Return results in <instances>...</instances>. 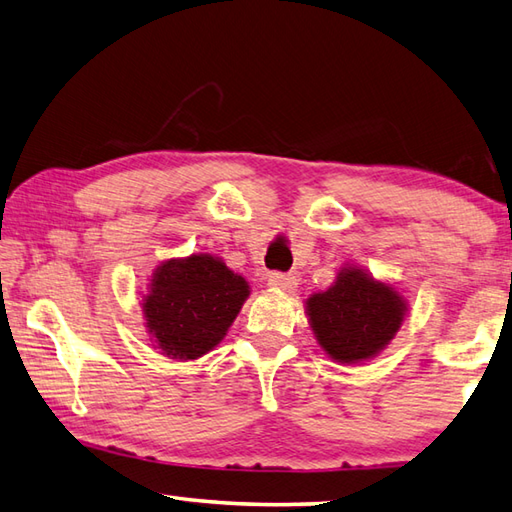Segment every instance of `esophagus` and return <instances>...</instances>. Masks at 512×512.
<instances>
[{"mask_svg": "<svg viewBox=\"0 0 512 512\" xmlns=\"http://www.w3.org/2000/svg\"><path fill=\"white\" fill-rule=\"evenodd\" d=\"M268 284L277 288V290H284V292H295L297 288V279L292 275L286 273H270L268 275Z\"/></svg>", "mask_w": 512, "mask_h": 512, "instance_id": "esophagus-1", "label": "esophagus"}]
</instances>
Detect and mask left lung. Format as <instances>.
<instances>
[{
  "instance_id": "1",
  "label": "left lung",
  "mask_w": 512,
  "mask_h": 512,
  "mask_svg": "<svg viewBox=\"0 0 512 512\" xmlns=\"http://www.w3.org/2000/svg\"><path fill=\"white\" fill-rule=\"evenodd\" d=\"M306 310L321 350L354 365L385 350L405 321L407 301L394 286L347 266L328 290L314 292Z\"/></svg>"
}]
</instances>
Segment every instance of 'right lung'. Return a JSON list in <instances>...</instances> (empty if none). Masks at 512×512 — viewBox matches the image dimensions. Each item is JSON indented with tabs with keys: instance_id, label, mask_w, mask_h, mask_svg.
<instances>
[{
	"instance_id": "1",
	"label": "right lung",
	"mask_w": 512,
	"mask_h": 512,
	"mask_svg": "<svg viewBox=\"0 0 512 512\" xmlns=\"http://www.w3.org/2000/svg\"><path fill=\"white\" fill-rule=\"evenodd\" d=\"M248 295V281L220 257L167 259L143 295L149 341L173 361H195L224 339Z\"/></svg>"
}]
</instances>
